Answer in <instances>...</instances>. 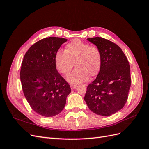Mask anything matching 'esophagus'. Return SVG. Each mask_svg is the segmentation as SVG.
Returning <instances> with one entry per match:
<instances>
[{"mask_svg": "<svg viewBox=\"0 0 149 149\" xmlns=\"http://www.w3.org/2000/svg\"><path fill=\"white\" fill-rule=\"evenodd\" d=\"M71 89H76V88L77 87V85L76 84H71Z\"/></svg>", "mask_w": 149, "mask_h": 149, "instance_id": "34e87169", "label": "esophagus"}]
</instances>
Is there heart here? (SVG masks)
<instances>
[{
	"mask_svg": "<svg viewBox=\"0 0 149 149\" xmlns=\"http://www.w3.org/2000/svg\"><path fill=\"white\" fill-rule=\"evenodd\" d=\"M74 63L76 68L68 76V81L78 84L86 81L89 76L94 77L100 72L102 63L100 48L80 40H74L66 45L65 52L59 50L56 53L55 64L62 74H68Z\"/></svg>",
	"mask_w": 149,
	"mask_h": 149,
	"instance_id": "heart-1",
	"label": "heart"
}]
</instances>
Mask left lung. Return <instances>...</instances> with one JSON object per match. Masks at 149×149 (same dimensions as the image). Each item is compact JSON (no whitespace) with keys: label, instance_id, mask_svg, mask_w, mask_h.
<instances>
[{"label":"left lung","instance_id":"8db88e82","mask_svg":"<svg viewBox=\"0 0 149 149\" xmlns=\"http://www.w3.org/2000/svg\"><path fill=\"white\" fill-rule=\"evenodd\" d=\"M100 48L102 63L95 80L89 84L84 101L94 114L109 116L123 108L131 84L129 61L121 48L101 37L88 38Z\"/></svg>","mask_w":149,"mask_h":149}]
</instances>
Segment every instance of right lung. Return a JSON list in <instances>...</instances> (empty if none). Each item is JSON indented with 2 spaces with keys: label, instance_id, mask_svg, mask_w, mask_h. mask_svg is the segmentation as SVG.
Wrapping results in <instances>:
<instances>
[{
  "label": "right lung",
  "instance_id": "right-lung-1",
  "mask_svg": "<svg viewBox=\"0 0 149 149\" xmlns=\"http://www.w3.org/2000/svg\"><path fill=\"white\" fill-rule=\"evenodd\" d=\"M66 41L55 37L43 38L29 49L22 61L20 81L24 96L31 109L44 117L60 114L71 91L55 64L56 53Z\"/></svg>",
  "mask_w": 149,
  "mask_h": 149
}]
</instances>
